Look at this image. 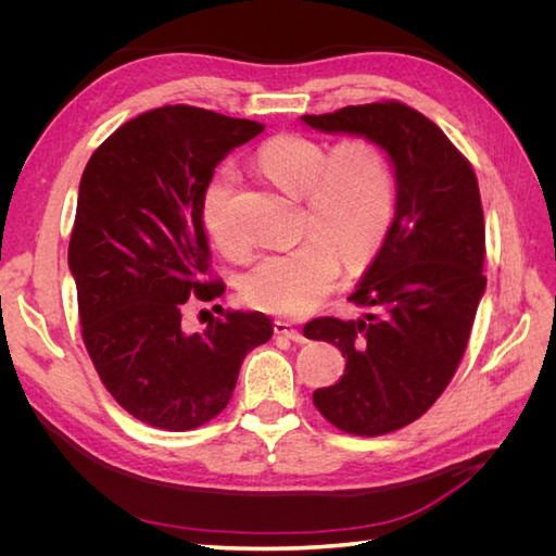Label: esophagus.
Segmentation results:
<instances>
[{
	"instance_id": "34e87169",
	"label": "esophagus",
	"mask_w": 556,
	"mask_h": 556,
	"mask_svg": "<svg viewBox=\"0 0 556 556\" xmlns=\"http://www.w3.org/2000/svg\"><path fill=\"white\" fill-rule=\"evenodd\" d=\"M274 331H276L278 336H285V339L294 341V343H306V336L301 333L299 329H294L292 323H285V319H276V323H274Z\"/></svg>"
}]
</instances>
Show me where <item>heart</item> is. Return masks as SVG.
Segmentation results:
<instances>
[{"instance_id":"1","label":"heart","mask_w":556,"mask_h":556,"mask_svg":"<svg viewBox=\"0 0 556 556\" xmlns=\"http://www.w3.org/2000/svg\"><path fill=\"white\" fill-rule=\"evenodd\" d=\"M260 166L278 188L304 194L301 231L292 248L266 252L241 278L252 308L306 315L336 288L341 262L350 271L374 260L394 213V178L382 150L364 139L325 146L301 134H282L260 150ZM237 169L223 166L204 194V227L227 255H243L248 237L231 217Z\"/></svg>"}]
</instances>
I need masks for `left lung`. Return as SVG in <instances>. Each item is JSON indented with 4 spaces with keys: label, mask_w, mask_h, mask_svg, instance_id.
Listing matches in <instances>:
<instances>
[{
    "label": "left lung",
    "mask_w": 556,
    "mask_h": 556,
    "mask_svg": "<svg viewBox=\"0 0 556 556\" xmlns=\"http://www.w3.org/2000/svg\"><path fill=\"white\" fill-rule=\"evenodd\" d=\"M301 121L366 137L394 166V220L348 299L366 317L304 327L345 357L341 380L313 392L315 408L345 433L382 435L422 417L466 352L486 285L478 178L439 125L394 99Z\"/></svg>",
    "instance_id": "obj_1"
}]
</instances>
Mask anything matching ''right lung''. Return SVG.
<instances>
[{"label":"right lung","mask_w":556,"mask_h":556,"mask_svg":"<svg viewBox=\"0 0 556 556\" xmlns=\"http://www.w3.org/2000/svg\"><path fill=\"white\" fill-rule=\"evenodd\" d=\"M264 125L197 106H162L117 127L80 178L70 268L83 343L111 396L141 422L190 431L220 415L264 313L223 311L185 331L192 304L223 296L211 274L204 194L215 166Z\"/></svg>","instance_id":"obj_1"}]
</instances>
